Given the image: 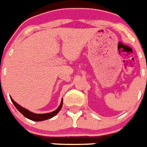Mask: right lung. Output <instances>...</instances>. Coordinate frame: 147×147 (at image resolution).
<instances>
[{
    "instance_id": "right-lung-1",
    "label": "right lung",
    "mask_w": 147,
    "mask_h": 147,
    "mask_svg": "<svg viewBox=\"0 0 147 147\" xmlns=\"http://www.w3.org/2000/svg\"><path fill=\"white\" fill-rule=\"evenodd\" d=\"M11 98V102L12 103L14 104V105L15 106L17 109L18 110V111L20 113L23 114L26 118L27 119H30V120H32V121H44V120H47V119H51L52 117H54V115H56L60 111L61 108L62 107V102H63V100L62 99L61 101V104L59 106L57 109L56 110H54V112H51V113H44V114H37V113H32L31 111L28 110L27 109L24 108V107H21L20 105H18L17 102H15L14 100L12 99L11 97H10Z\"/></svg>"
}]
</instances>
